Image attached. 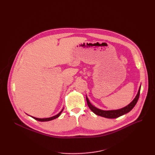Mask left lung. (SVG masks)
Returning a JSON list of instances; mask_svg holds the SVG:
<instances>
[{
  "mask_svg": "<svg viewBox=\"0 0 155 155\" xmlns=\"http://www.w3.org/2000/svg\"><path fill=\"white\" fill-rule=\"evenodd\" d=\"M140 88H141V85H140L139 87L138 93H137V96H136V97H134V99L132 101H131L129 105H127V106L121 108V109H120L109 110L100 109H98V108L96 107L95 106H94L91 104L87 96H86V100H87V102L88 107L90 108V109L96 115L104 117V118H118V117H120L121 116L128 113L129 112H130L133 109V107L135 106L136 104H137V103L138 100V98L140 96Z\"/></svg>",
  "mask_w": 155,
  "mask_h": 155,
  "instance_id": "obj_1",
  "label": "left lung"
}]
</instances>
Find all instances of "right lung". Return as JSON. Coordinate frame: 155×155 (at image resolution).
I'll return each mask as SVG.
<instances>
[{"label":"right lung","mask_w":155,"mask_h":155,"mask_svg":"<svg viewBox=\"0 0 155 155\" xmlns=\"http://www.w3.org/2000/svg\"><path fill=\"white\" fill-rule=\"evenodd\" d=\"M63 109H64V108L63 109L61 110V112H59V113L58 114H56V115H55V116H52V117H50V118H35V117H34V116H31V117H32L34 119H35V120H37V121H50V120H54V119H55V118H58V117L61 115V112H63Z\"/></svg>","instance_id":"right-lung-1"}]
</instances>
